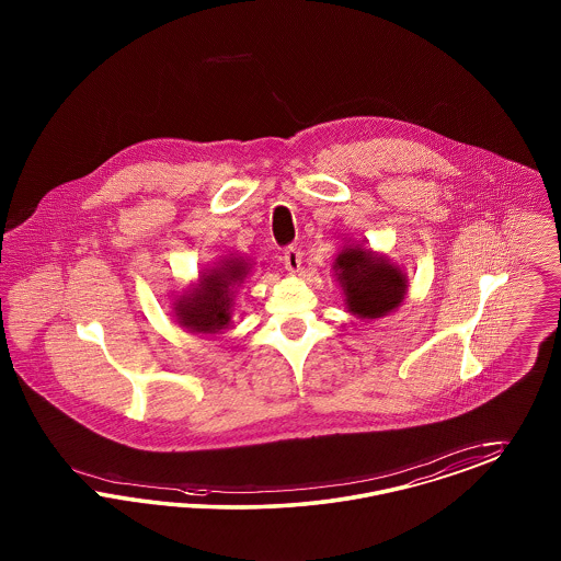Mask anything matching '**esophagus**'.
<instances>
[{
    "mask_svg": "<svg viewBox=\"0 0 561 561\" xmlns=\"http://www.w3.org/2000/svg\"><path fill=\"white\" fill-rule=\"evenodd\" d=\"M284 265H286V270L290 271L291 275H296L302 267V252L290 247L288 251L284 252Z\"/></svg>",
    "mask_w": 561,
    "mask_h": 561,
    "instance_id": "1",
    "label": "esophagus"
}]
</instances>
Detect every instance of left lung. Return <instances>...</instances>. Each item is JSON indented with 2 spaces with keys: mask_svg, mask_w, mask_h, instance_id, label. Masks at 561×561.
<instances>
[{
  "mask_svg": "<svg viewBox=\"0 0 561 561\" xmlns=\"http://www.w3.org/2000/svg\"><path fill=\"white\" fill-rule=\"evenodd\" d=\"M331 270L344 291L346 309L358 319H381L400 309L407 298L408 277L402 267L363 244L346 242Z\"/></svg>",
  "mask_w": 561,
  "mask_h": 561,
  "instance_id": "8db88e82",
  "label": "left lung"
}]
</instances>
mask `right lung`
<instances>
[{
	"instance_id": "right-lung-1",
	"label": "right lung",
	"mask_w": 561,
	"mask_h": 561,
	"mask_svg": "<svg viewBox=\"0 0 561 561\" xmlns=\"http://www.w3.org/2000/svg\"><path fill=\"white\" fill-rule=\"evenodd\" d=\"M254 263L240 254H221L198 279L172 298V317L191 333L219 335L232 325L233 298L251 277Z\"/></svg>"
}]
</instances>
